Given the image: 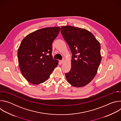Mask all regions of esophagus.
Returning a JSON list of instances; mask_svg holds the SVG:
<instances>
[{"instance_id": "esophagus-1", "label": "esophagus", "mask_w": 121, "mask_h": 121, "mask_svg": "<svg viewBox=\"0 0 121 121\" xmlns=\"http://www.w3.org/2000/svg\"><path fill=\"white\" fill-rule=\"evenodd\" d=\"M64 62H65V61H64V60H61V61H60V63H61V64H62V63H64Z\"/></svg>"}]
</instances>
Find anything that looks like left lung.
Returning a JSON list of instances; mask_svg holds the SVG:
<instances>
[{"label": "left lung", "mask_w": 121, "mask_h": 121, "mask_svg": "<svg viewBox=\"0 0 121 121\" xmlns=\"http://www.w3.org/2000/svg\"><path fill=\"white\" fill-rule=\"evenodd\" d=\"M60 30L72 54L71 69L65 74L66 79L74 87H84L92 81L97 73L101 60L100 44L86 29L63 26Z\"/></svg>", "instance_id": "8db88e82"}]
</instances>
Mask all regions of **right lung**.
Masks as SVG:
<instances>
[{
  "label": "right lung",
  "instance_id": "add662e5",
  "mask_svg": "<svg viewBox=\"0 0 121 121\" xmlns=\"http://www.w3.org/2000/svg\"><path fill=\"white\" fill-rule=\"evenodd\" d=\"M59 27H47L27 35L18 50L20 69L30 83L38 85L46 81L57 66L52 55V43L58 35Z\"/></svg>",
  "mask_w": 121,
  "mask_h": 121
}]
</instances>
